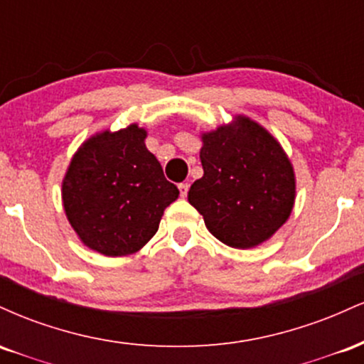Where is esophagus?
Segmentation results:
<instances>
[{
  "instance_id": "esophagus-1",
  "label": "esophagus",
  "mask_w": 364,
  "mask_h": 364,
  "mask_svg": "<svg viewBox=\"0 0 364 364\" xmlns=\"http://www.w3.org/2000/svg\"><path fill=\"white\" fill-rule=\"evenodd\" d=\"M178 188H179V193H181L183 198H185L188 195V188H190V185H188V183H179Z\"/></svg>"
}]
</instances>
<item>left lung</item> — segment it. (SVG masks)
<instances>
[{"instance_id":"obj_1","label":"left lung","mask_w":364,"mask_h":364,"mask_svg":"<svg viewBox=\"0 0 364 364\" xmlns=\"http://www.w3.org/2000/svg\"><path fill=\"white\" fill-rule=\"evenodd\" d=\"M203 176L188 202L203 215L208 231L232 248H253L291 215L296 179L281 144L245 116L203 133Z\"/></svg>"}]
</instances>
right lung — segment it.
Wrapping results in <instances>:
<instances>
[{"mask_svg": "<svg viewBox=\"0 0 364 364\" xmlns=\"http://www.w3.org/2000/svg\"><path fill=\"white\" fill-rule=\"evenodd\" d=\"M136 124L102 132L77 150L63 179L66 217L83 245L106 257L139 252L179 190L145 147Z\"/></svg>", "mask_w": 364, "mask_h": 364, "instance_id": "right-lung-1", "label": "right lung"}]
</instances>
